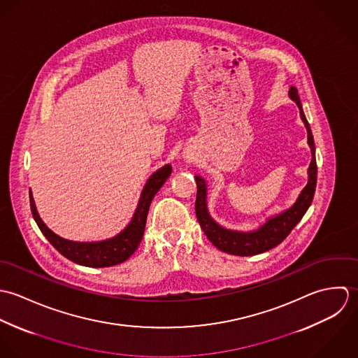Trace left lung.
Returning a JSON list of instances; mask_svg holds the SVG:
<instances>
[{
  "label": "left lung",
  "instance_id": "left-lung-1",
  "mask_svg": "<svg viewBox=\"0 0 358 358\" xmlns=\"http://www.w3.org/2000/svg\"><path fill=\"white\" fill-rule=\"evenodd\" d=\"M289 96L292 101L296 102V105L300 110V117L307 129V143L311 149L308 181H307V185L300 192L296 202L293 203V206H290L289 209H286L285 212H282L280 215L270 217L256 231L241 232V231L227 229V228L221 227L220 224H217L209 215L208 203H206V196H208L206 181L201 176H195L196 187H198L195 212H196L198 221H199L205 235L209 238V241L215 245L217 249H220L225 253L235 255V256H253V255H259V253H263V252H267V250L275 248L290 234V231L301 220V217L307 212V209L310 208V205L313 202L315 185H317V160H315L314 138H313L310 124L304 116L296 87L289 88Z\"/></svg>",
  "mask_w": 358,
  "mask_h": 358
}]
</instances>
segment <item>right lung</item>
Listing matches in <instances>:
<instances>
[{"label": "right lung", "mask_w": 358, "mask_h": 358, "mask_svg": "<svg viewBox=\"0 0 358 358\" xmlns=\"http://www.w3.org/2000/svg\"><path fill=\"white\" fill-rule=\"evenodd\" d=\"M171 174V166L166 164L157 171H155L149 180L146 181L141 192V198L136 213L133 215L130 224L116 236L101 241V242H73L64 239L54 234L40 218L36 209V203L30 191V209L31 215L34 217L38 228L44 234V236L50 241V243L66 259L72 260L80 266L85 267H110L126 262L138 248L140 242L143 241L146 215L150 206L153 196L166 182V180Z\"/></svg>", "instance_id": "obj_1"}]
</instances>
